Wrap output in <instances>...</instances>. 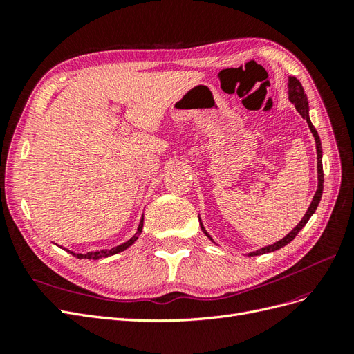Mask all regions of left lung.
<instances>
[{
  "label": "left lung",
  "mask_w": 354,
  "mask_h": 354,
  "mask_svg": "<svg viewBox=\"0 0 354 354\" xmlns=\"http://www.w3.org/2000/svg\"><path fill=\"white\" fill-rule=\"evenodd\" d=\"M289 100H291V103H294V106H295V109L298 111V113L301 115V116L304 118V120L307 121L310 131L313 133V137H315L316 149H317V180H319V181H317V190H316V194H315V196H313L312 203H310V207H308L307 212L304 214L303 220L297 224V227H295L292 232H289V233L286 234V236H285L283 239H281L279 242H276V243L269 245V246H264V248H261V250H259V251H254V252H251L250 255H261V254H266V252H272V251H276V250H281L282 246L288 245L289 242H291V241L297 236L298 232L306 226L308 218L312 217L313 214H315V211H316V208H317V205H319V202H320V198H322V190H324L322 145H320V138H319V136H317L316 128L313 127L312 121H310V118H308V102H307V97H306V93H304L303 85H301V82H299V81H298L297 78H294V77H289ZM201 227H202L203 233H205L207 236L209 238V234L205 232V229H203V226H201Z\"/></svg>",
  "instance_id": "8db88e82"
}]
</instances>
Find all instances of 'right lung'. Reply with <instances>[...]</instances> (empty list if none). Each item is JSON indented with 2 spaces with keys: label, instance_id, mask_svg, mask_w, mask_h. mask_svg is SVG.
I'll use <instances>...</instances> for the list:
<instances>
[{
  "label": "right lung",
  "instance_id": "1",
  "mask_svg": "<svg viewBox=\"0 0 354 354\" xmlns=\"http://www.w3.org/2000/svg\"><path fill=\"white\" fill-rule=\"evenodd\" d=\"M142 227H143V220L140 221V224H138V229H137V233L134 234V236L131 239H128L127 242H124L122 245L116 246V248H112V250H103V251H95V252H87V254H75L72 251H69L73 257H77V259H85V260H97V259H102V257H109V255H113V254H118L121 251H125L128 246L133 245L136 241H137V234L142 233Z\"/></svg>",
  "mask_w": 354,
  "mask_h": 354
}]
</instances>
